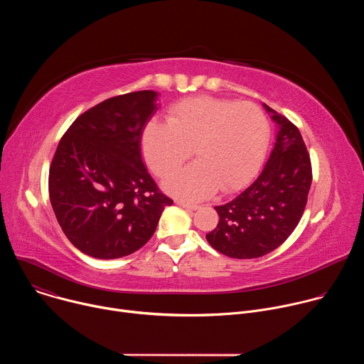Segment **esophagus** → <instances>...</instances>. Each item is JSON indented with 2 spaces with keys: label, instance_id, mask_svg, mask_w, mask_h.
<instances>
[{
  "label": "esophagus",
  "instance_id": "1",
  "mask_svg": "<svg viewBox=\"0 0 364 364\" xmlns=\"http://www.w3.org/2000/svg\"><path fill=\"white\" fill-rule=\"evenodd\" d=\"M178 205H181V207H184V209H187V210H197L200 205H197V204H191V203H187V201H183V200H177L176 201Z\"/></svg>",
  "mask_w": 364,
  "mask_h": 364
}]
</instances>
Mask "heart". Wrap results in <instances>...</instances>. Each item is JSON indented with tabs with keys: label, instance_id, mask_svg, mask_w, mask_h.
<instances>
[{
	"label": "heart",
	"instance_id": "1",
	"mask_svg": "<svg viewBox=\"0 0 364 364\" xmlns=\"http://www.w3.org/2000/svg\"><path fill=\"white\" fill-rule=\"evenodd\" d=\"M269 141V122L252 102L215 96L186 97L168 109V122L151 119L142 132L149 168L167 177L193 148L198 160L177 171L166 188L187 200H200L245 186L261 167Z\"/></svg>",
	"mask_w": 364,
	"mask_h": 364
}]
</instances>
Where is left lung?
Wrapping results in <instances>:
<instances>
[{
  "mask_svg": "<svg viewBox=\"0 0 364 364\" xmlns=\"http://www.w3.org/2000/svg\"><path fill=\"white\" fill-rule=\"evenodd\" d=\"M265 108L281 127L271 157L245 191L215 207L220 219L218 228L205 235L212 247L229 257H261L281 246L302 218L313 181L309 152L299 129L268 105Z\"/></svg>",
  "mask_w": 364,
  "mask_h": 364,
  "instance_id": "obj_1",
  "label": "left lung"
}]
</instances>
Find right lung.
<instances>
[{
	"instance_id": "obj_1",
	"label": "right lung",
	"mask_w": 364,
	"mask_h": 364,
	"mask_svg": "<svg viewBox=\"0 0 364 364\" xmlns=\"http://www.w3.org/2000/svg\"><path fill=\"white\" fill-rule=\"evenodd\" d=\"M157 96L138 90L97 103L69 127L50 164L56 219L72 245L92 257L134 253L173 204L141 157L142 131L157 112Z\"/></svg>"
}]
</instances>
